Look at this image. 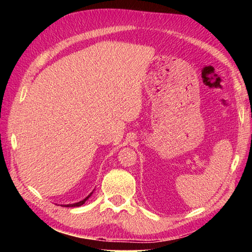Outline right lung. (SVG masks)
<instances>
[{
    "mask_svg": "<svg viewBox=\"0 0 252 252\" xmlns=\"http://www.w3.org/2000/svg\"><path fill=\"white\" fill-rule=\"evenodd\" d=\"M92 193L93 192H91L90 194H89L88 195V197L87 198H85V199H83V200H81V201H79V202H76V203H72V204H63V206L62 207H67V208H72V207H80V206H82V204L85 202V201H87V200L89 199V198H90L91 197V195H92Z\"/></svg>",
    "mask_w": 252,
    "mask_h": 252,
    "instance_id": "right-lung-1",
    "label": "right lung"
}]
</instances>
